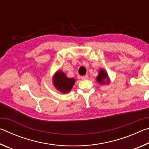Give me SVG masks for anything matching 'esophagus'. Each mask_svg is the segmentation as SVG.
Listing matches in <instances>:
<instances>
[{
	"label": "esophagus",
	"instance_id": "esophagus-1",
	"mask_svg": "<svg viewBox=\"0 0 149 149\" xmlns=\"http://www.w3.org/2000/svg\"><path fill=\"white\" fill-rule=\"evenodd\" d=\"M88 77H89V76H88L87 75H84V76H81V79H87Z\"/></svg>",
	"mask_w": 149,
	"mask_h": 149
}]
</instances>
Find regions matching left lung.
<instances>
[{
	"label": "left lung",
	"mask_w": 149,
	"mask_h": 149,
	"mask_svg": "<svg viewBox=\"0 0 149 149\" xmlns=\"http://www.w3.org/2000/svg\"><path fill=\"white\" fill-rule=\"evenodd\" d=\"M97 79L98 81V82L100 83L101 84H104V83H107L108 84V77L107 75V74L106 73L104 70H100L99 73V75L97 77ZM107 82H106L105 81Z\"/></svg>",
	"instance_id": "obj_1"
}]
</instances>
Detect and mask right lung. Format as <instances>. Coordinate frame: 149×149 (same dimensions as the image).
Here are the masks:
<instances>
[{"label": "right lung", "instance_id": "obj_1", "mask_svg": "<svg viewBox=\"0 0 149 149\" xmlns=\"http://www.w3.org/2000/svg\"><path fill=\"white\" fill-rule=\"evenodd\" d=\"M54 87L62 93H68L75 84L74 78H68L64 72L58 71L54 76Z\"/></svg>", "mask_w": 149, "mask_h": 149}]
</instances>
